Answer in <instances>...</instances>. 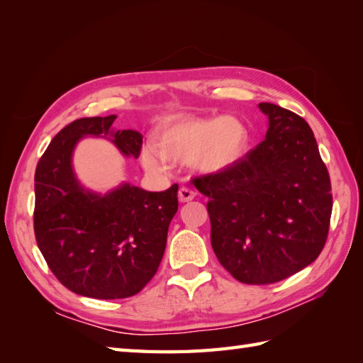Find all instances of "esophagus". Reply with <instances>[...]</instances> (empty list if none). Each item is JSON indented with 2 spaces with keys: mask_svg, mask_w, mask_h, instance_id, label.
Segmentation results:
<instances>
[{
  "mask_svg": "<svg viewBox=\"0 0 363 363\" xmlns=\"http://www.w3.org/2000/svg\"><path fill=\"white\" fill-rule=\"evenodd\" d=\"M196 197V192L192 191V189H189V188H186V186H183V188H180V191H179V200L182 203H186V202H191L192 199Z\"/></svg>",
  "mask_w": 363,
  "mask_h": 363,
  "instance_id": "obj_1",
  "label": "esophagus"
}]
</instances>
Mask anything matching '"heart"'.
<instances>
[{
  "label": "heart",
  "mask_w": 363,
  "mask_h": 363,
  "mask_svg": "<svg viewBox=\"0 0 363 363\" xmlns=\"http://www.w3.org/2000/svg\"><path fill=\"white\" fill-rule=\"evenodd\" d=\"M248 127L236 116H179L160 132V143L141 147V163L149 172L164 175L175 163H189L202 175H219L244 158Z\"/></svg>",
  "instance_id": "1"
}]
</instances>
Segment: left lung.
Listing matches in <instances>:
<instances>
[{
    "mask_svg": "<svg viewBox=\"0 0 363 363\" xmlns=\"http://www.w3.org/2000/svg\"><path fill=\"white\" fill-rule=\"evenodd\" d=\"M265 140L219 175L196 179L208 197L217 259L245 284H272L308 267L325 247L331 182L306 121L261 102Z\"/></svg>",
    "mask_w": 363,
    "mask_h": 363,
    "instance_id": "1",
    "label": "left lung"
}]
</instances>
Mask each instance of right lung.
Segmentation results:
<instances>
[{"instance_id":"add662e5","label":"right lung","mask_w":363,"mask_h":363,"mask_svg":"<svg viewBox=\"0 0 363 363\" xmlns=\"http://www.w3.org/2000/svg\"><path fill=\"white\" fill-rule=\"evenodd\" d=\"M115 119L72 121L54 136L35 169L40 252L63 286L98 300L132 296L154 278L179 209L177 184L150 192L123 182L102 194L79 180L72 157L84 138L107 140L123 157H140L143 135L116 128Z\"/></svg>"}]
</instances>
